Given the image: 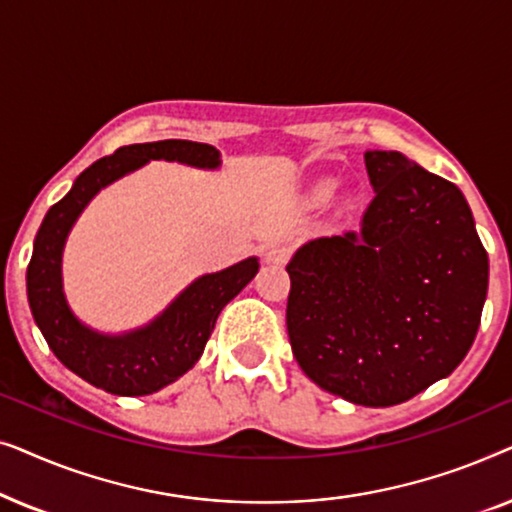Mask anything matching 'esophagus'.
<instances>
[{
  "label": "esophagus",
  "mask_w": 512,
  "mask_h": 512,
  "mask_svg": "<svg viewBox=\"0 0 512 512\" xmlns=\"http://www.w3.org/2000/svg\"><path fill=\"white\" fill-rule=\"evenodd\" d=\"M289 256H291L289 247H284V244H275V247H270L268 251H265V263L284 265L286 261H289Z\"/></svg>",
  "instance_id": "1"
}]
</instances>
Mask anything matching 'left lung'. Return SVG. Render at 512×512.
I'll return each mask as SVG.
<instances>
[{"mask_svg": "<svg viewBox=\"0 0 512 512\" xmlns=\"http://www.w3.org/2000/svg\"><path fill=\"white\" fill-rule=\"evenodd\" d=\"M375 198L361 228L293 254L286 328L321 389L389 408L464 361L487 298L489 258L452 181L398 151H366Z\"/></svg>", "mask_w": 512, "mask_h": 512, "instance_id": "left-lung-1", "label": "left lung"}]
</instances>
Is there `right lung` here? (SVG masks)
I'll return each instance as SVG.
<instances>
[{
  "label": "right lung",
  "mask_w": 512,
  "mask_h": 512,
  "mask_svg": "<svg viewBox=\"0 0 512 512\" xmlns=\"http://www.w3.org/2000/svg\"><path fill=\"white\" fill-rule=\"evenodd\" d=\"M149 160H177L200 170H216L221 153L209 144L163 139L121 146L100 158L76 177L65 198L48 209L27 265V300L48 347L81 380L116 396L153 394L188 373L200 359L223 307L258 272V258L251 256L221 272L202 275L151 324L130 333L107 335L74 317L62 291V249L69 230L104 186Z\"/></svg>",
  "instance_id": "right-lung-1"
}]
</instances>
